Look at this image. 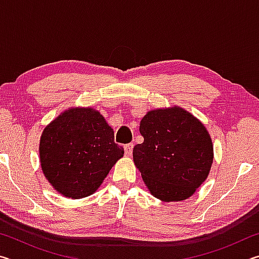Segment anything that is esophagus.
Returning a JSON list of instances; mask_svg holds the SVG:
<instances>
[{
	"label": "esophagus",
	"instance_id": "34e87169",
	"mask_svg": "<svg viewBox=\"0 0 259 259\" xmlns=\"http://www.w3.org/2000/svg\"><path fill=\"white\" fill-rule=\"evenodd\" d=\"M133 150H134V144H126V145H124V153L126 156H130L133 154Z\"/></svg>",
	"mask_w": 259,
	"mask_h": 259
}]
</instances>
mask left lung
<instances>
[{"label":"left lung","mask_w":259,"mask_h":259,"mask_svg":"<svg viewBox=\"0 0 259 259\" xmlns=\"http://www.w3.org/2000/svg\"><path fill=\"white\" fill-rule=\"evenodd\" d=\"M142 144L134 162L155 198L164 202L186 200L207 179L213 147L201 122L179 107L154 109L140 121Z\"/></svg>","instance_id":"left-lung-1"}]
</instances>
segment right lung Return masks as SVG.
Masks as SVG:
<instances>
[{"label": "right lung", "instance_id": "right-lung-1", "mask_svg": "<svg viewBox=\"0 0 259 259\" xmlns=\"http://www.w3.org/2000/svg\"><path fill=\"white\" fill-rule=\"evenodd\" d=\"M124 154L114 131L93 108L65 111L43 130L40 161L46 178L66 198L93 194Z\"/></svg>", "mask_w": 259, "mask_h": 259}]
</instances>
